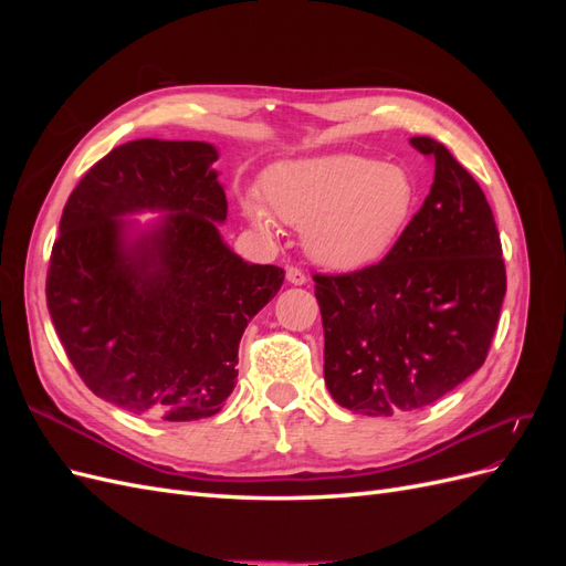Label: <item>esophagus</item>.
Listing matches in <instances>:
<instances>
[{"mask_svg":"<svg viewBox=\"0 0 566 566\" xmlns=\"http://www.w3.org/2000/svg\"><path fill=\"white\" fill-rule=\"evenodd\" d=\"M285 279H287V283H293V285H304L306 283V273L302 269H297V266H287Z\"/></svg>","mask_w":566,"mask_h":566,"instance_id":"1","label":"esophagus"}]
</instances>
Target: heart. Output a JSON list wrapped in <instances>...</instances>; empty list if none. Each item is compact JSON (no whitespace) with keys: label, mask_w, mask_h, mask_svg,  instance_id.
<instances>
[{"label":"heart","mask_w":566,"mask_h":566,"mask_svg":"<svg viewBox=\"0 0 566 566\" xmlns=\"http://www.w3.org/2000/svg\"><path fill=\"white\" fill-rule=\"evenodd\" d=\"M264 196H245L250 224L279 233V219L302 229L306 254L325 269L356 271L385 256L416 212L408 169L356 153L285 160L264 175Z\"/></svg>","instance_id":"heart-1"}]
</instances>
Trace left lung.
<instances>
[{
  "instance_id": "left-lung-1",
  "label": "left lung",
  "mask_w": 566,
  "mask_h": 566,
  "mask_svg": "<svg viewBox=\"0 0 566 566\" xmlns=\"http://www.w3.org/2000/svg\"><path fill=\"white\" fill-rule=\"evenodd\" d=\"M434 184L380 264L314 276L323 378L354 413L394 416L434 403L482 368L505 297L501 235L486 196L447 146Z\"/></svg>"
}]
</instances>
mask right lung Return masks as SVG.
Wrapping results in <instances>:
<instances>
[{
  "mask_svg": "<svg viewBox=\"0 0 566 566\" xmlns=\"http://www.w3.org/2000/svg\"><path fill=\"white\" fill-rule=\"evenodd\" d=\"M217 160L205 142L136 139L98 160L63 208L46 276L51 321L84 385L136 416L219 413L248 323L285 279L221 238ZM144 211L161 217L130 219Z\"/></svg>",
  "mask_w": 566,
  "mask_h": 566,
  "instance_id": "1",
  "label": "right lung"
}]
</instances>
